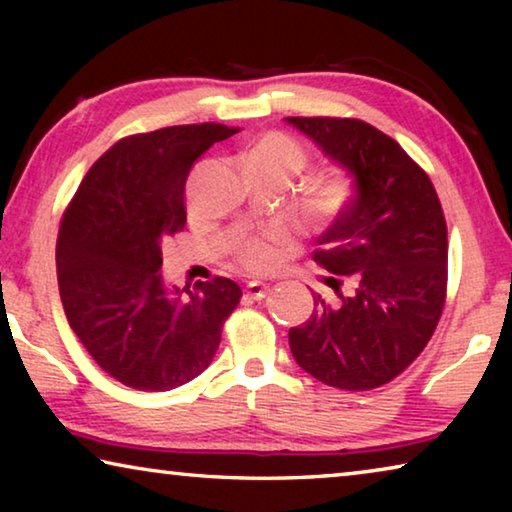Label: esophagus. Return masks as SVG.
Returning a JSON list of instances; mask_svg holds the SVG:
<instances>
[{
	"label": "esophagus",
	"mask_w": 512,
	"mask_h": 512,
	"mask_svg": "<svg viewBox=\"0 0 512 512\" xmlns=\"http://www.w3.org/2000/svg\"><path fill=\"white\" fill-rule=\"evenodd\" d=\"M266 293H268V284H264V282L253 280L246 284V298H250V300H262V298H266Z\"/></svg>",
	"instance_id": "1"
}]
</instances>
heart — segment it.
<instances>
[{
  "instance_id": "1",
  "label": "heart",
  "mask_w": 512,
  "mask_h": 512,
  "mask_svg": "<svg viewBox=\"0 0 512 512\" xmlns=\"http://www.w3.org/2000/svg\"><path fill=\"white\" fill-rule=\"evenodd\" d=\"M244 162L246 167L273 169L280 171L282 176L291 178L293 173H298L307 164V153L289 135L268 133L259 137L253 146H248V151L244 153ZM348 194V180L343 176H327L318 180L314 189H311L307 198V210L314 219H332L334 214H339L345 201H348ZM282 239V230H271L266 235L246 239L237 248V264L248 268V271H266L268 266L275 264L277 255H280L277 253V244Z\"/></svg>"
}]
</instances>
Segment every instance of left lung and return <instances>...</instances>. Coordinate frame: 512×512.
I'll use <instances>...</instances> for the list:
<instances>
[{"label": "left lung", "instance_id": "left-lung-1", "mask_svg": "<svg viewBox=\"0 0 512 512\" xmlns=\"http://www.w3.org/2000/svg\"><path fill=\"white\" fill-rule=\"evenodd\" d=\"M350 173L352 201L318 237L336 298L314 296L289 329L298 366L341 391H370L411 366L445 305L447 225L431 180L393 137L361 119L287 117Z\"/></svg>", "mask_w": 512, "mask_h": 512}]
</instances>
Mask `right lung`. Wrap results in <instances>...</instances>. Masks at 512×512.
<instances>
[{"label":"right lung","mask_w":512,"mask_h":512,"mask_svg":"<svg viewBox=\"0 0 512 512\" xmlns=\"http://www.w3.org/2000/svg\"><path fill=\"white\" fill-rule=\"evenodd\" d=\"M235 133L187 124L124 137L92 164L60 221L56 268L69 327L101 370L137 391H171L201 375L239 305L228 277L196 282L183 297L160 273L162 244L187 223L189 169Z\"/></svg>","instance_id":"1"}]
</instances>
